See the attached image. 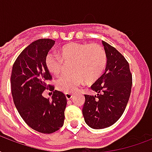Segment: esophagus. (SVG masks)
I'll return each mask as SVG.
<instances>
[{
    "mask_svg": "<svg viewBox=\"0 0 152 152\" xmlns=\"http://www.w3.org/2000/svg\"><path fill=\"white\" fill-rule=\"evenodd\" d=\"M65 96H66V99L68 100L71 99L73 97V95L71 94V93H65Z\"/></svg>",
    "mask_w": 152,
    "mask_h": 152,
    "instance_id": "1",
    "label": "esophagus"
}]
</instances>
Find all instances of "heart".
I'll list each match as a JSON object with an SVG mask.
<instances>
[{"label":"heart","instance_id":"heart-1","mask_svg":"<svg viewBox=\"0 0 152 152\" xmlns=\"http://www.w3.org/2000/svg\"><path fill=\"white\" fill-rule=\"evenodd\" d=\"M61 56L49 53L45 58L48 71L58 76L63 72L64 63H71V71L74 73L64 75L56 82V87L64 93H72L84 81L94 83L100 78L106 69L107 56L104 48L97 43L71 42L62 46Z\"/></svg>","mask_w":152,"mask_h":152}]
</instances>
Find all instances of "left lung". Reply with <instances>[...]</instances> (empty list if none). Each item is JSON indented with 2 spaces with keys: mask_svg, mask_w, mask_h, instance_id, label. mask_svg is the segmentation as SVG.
<instances>
[{
  "mask_svg": "<svg viewBox=\"0 0 152 152\" xmlns=\"http://www.w3.org/2000/svg\"><path fill=\"white\" fill-rule=\"evenodd\" d=\"M107 56L106 70L91 88L97 95H84L83 115L90 127H110L121 117L129 99L132 76L125 57L114 47L102 41Z\"/></svg>",
  "mask_w": 152,
  "mask_h": 152,
  "instance_id": "obj_1",
  "label": "left lung"
}]
</instances>
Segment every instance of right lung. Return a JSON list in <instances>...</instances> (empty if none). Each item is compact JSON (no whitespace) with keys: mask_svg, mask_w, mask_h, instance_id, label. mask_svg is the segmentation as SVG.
Masks as SVG:
<instances>
[{"mask_svg":"<svg viewBox=\"0 0 152 152\" xmlns=\"http://www.w3.org/2000/svg\"><path fill=\"white\" fill-rule=\"evenodd\" d=\"M55 42L42 39L33 42L21 52L12 66L11 91L18 112L28 126L37 132L50 134L64 125L67 99L55 90L52 100L42 96L45 90H54L47 84L52 80L45 58Z\"/></svg>","mask_w":152,"mask_h":152,"instance_id":"add662e5","label":"right lung"}]
</instances>
